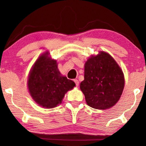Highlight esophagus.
Returning <instances> with one entry per match:
<instances>
[{"label": "esophagus", "instance_id": "1", "mask_svg": "<svg viewBox=\"0 0 146 146\" xmlns=\"http://www.w3.org/2000/svg\"><path fill=\"white\" fill-rule=\"evenodd\" d=\"M74 81V82H75V84H76V86H78V85H79V81L77 79H75Z\"/></svg>", "mask_w": 146, "mask_h": 146}]
</instances>
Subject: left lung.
Returning a JSON list of instances; mask_svg holds the SVG:
<instances>
[{"instance_id": "left-lung-1", "label": "left lung", "mask_w": 146, "mask_h": 146, "mask_svg": "<svg viewBox=\"0 0 146 146\" xmlns=\"http://www.w3.org/2000/svg\"><path fill=\"white\" fill-rule=\"evenodd\" d=\"M122 70L108 53L99 52L84 65V80L80 90L87 104L93 108H110L117 102L124 88Z\"/></svg>"}]
</instances>
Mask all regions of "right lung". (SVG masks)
I'll return each mask as SVG.
<instances>
[{
	"label": "right lung",
	"instance_id": "1",
	"mask_svg": "<svg viewBox=\"0 0 146 146\" xmlns=\"http://www.w3.org/2000/svg\"><path fill=\"white\" fill-rule=\"evenodd\" d=\"M46 52L40 56L30 71L28 88L33 99L46 108H53L60 104L65 94L73 89L72 80L63 76L58 69L56 60Z\"/></svg>",
	"mask_w": 146,
	"mask_h": 146
}]
</instances>
